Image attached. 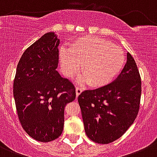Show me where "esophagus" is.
<instances>
[{
	"label": "esophagus",
	"instance_id": "obj_1",
	"mask_svg": "<svg viewBox=\"0 0 157 157\" xmlns=\"http://www.w3.org/2000/svg\"><path fill=\"white\" fill-rule=\"evenodd\" d=\"M75 91H76V96L78 97V95H80V94L82 93V92L83 88L78 87V86H77V87H76Z\"/></svg>",
	"mask_w": 157,
	"mask_h": 157
}]
</instances>
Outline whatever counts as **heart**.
I'll return each instance as SVG.
<instances>
[{"mask_svg":"<svg viewBox=\"0 0 157 157\" xmlns=\"http://www.w3.org/2000/svg\"><path fill=\"white\" fill-rule=\"evenodd\" d=\"M126 62L122 48L106 39L85 36L73 43L68 52L61 55V64L68 77H73L82 65L84 73L78 82H89L92 86H101L113 81L120 73Z\"/></svg>","mask_w":157,"mask_h":157,"instance_id":"b5f03b06","label":"heart"}]
</instances>
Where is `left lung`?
I'll use <instances>...</instances> for the list:
<instances>
[{
  "mask_svg": "<svg viewBox=\"0 0 157 157\" xmlns=\"http://www.w3.org/2000/svg\"><path fill=\"white\" fill-rule=\"evenodd\" d=\"M140 96L141 78L128 52L126 65L115 81L84 91L78 98L87 136L101 144L120 138L136 118Z\"/></svg>",
  "mask_w": 157,
  "mask_h": 157,
  "instance_id": "left-lung-1",
  "label": "left lung"
}]
</instances>
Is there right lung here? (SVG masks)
Returning a JSON list of instances; mask_svg holds the SVG:
<instances>
[{"label": "right lung", "instance_id": "obj_1", "mask_svg": "<svg viewBox=\"0 0 157 157\" xmlns=\"http://www.w3.org/2000/svg\"><path fill=\"white\" fill-rule=\"evenodd\" d=\"M60 40L48 32L25 51L14 81L17 116L25 132L47 143L59 138L65 107L75 98V88L56 70Z\"/></svg>", "mask_w": 157, "mask_h": 157}]
</instances>
